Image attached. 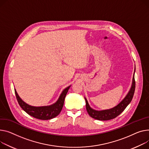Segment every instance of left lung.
Listing matches in <instances>:
<instances>
[{"instance_id":"obj_1","label":"left lung","mask_w":149,"mask_h":149,"mask_svg":"<svg viewBox=\"0 0 149 149\" xmlns=\"http://www.w3.org/2000/svg\"><path fill=\"white\" fill-rule=\"evenodd\" d=\"M135 88V81L134 74L132 84L130 91L129 92L126 96L124 98V100L119 104H118L116 107L111 109H110V110L103 111H96L95 110H93V109L89 106L87 100L85 98L86 102V110L88 114L91 117L95 118V119L99 120H108L116 118L125 110V109L126 108V107L131 102L134 95Z\"/></svg>"}]
</instances>
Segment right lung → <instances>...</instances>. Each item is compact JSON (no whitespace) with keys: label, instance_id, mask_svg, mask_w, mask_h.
Returning a JSON list of instances; mask_svg holds the SVG:
<instances>
[{"label":"right lung","instance_id":"1","mask_svg":"<svg viewBox=\"0 0 149 149\" xmlns=\"http://www.w3.org/2000/svg\"><path fill=\"white\" fill-rule=\"evenodd\" d=\"M70 86L68 87L62 92V94L59 97L57 101L49 106L45 107H33L29 105L22 100V99L18 95L15 89V93L17 97V100L23 110L26 111L28 114L31 116L38 119L40 120H49L57 116L62 111L64 101L67 92Z\"/></svg>","mask_w":149,"mask_h":149}]
</instances>
